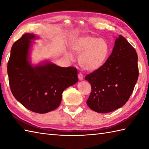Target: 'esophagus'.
I'll list each match as a JSON object with an SVG mask.
<instances>
[{"mask_svg": "<svg viewBox=\"0 0 149 149\" xmlns=\"http://www.w3.org/2000/svg\"><path fill=\"white\" fill-rule=\"evenodd\" d=\"M78 78L80 81H82L83 79V75L82 74V73H79V74H78Z\"/></svg>", "mask_w": 149, "mask_h": 149, "instance_id": "1", "label": "esophagus"}]
</instances>
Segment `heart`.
<instances>
[{
  "label": "heart",
  "instance_id": "heart-1",
  "mask_svg": "<svg viewBox=\"0 0 149 149\" xmlns=\"http://www.w3.org/2000/svg\"><path fill=\"white\" fill-rule=\"evenodd\" d=\"M73 52L80 54L79 63L85 70L95 71L100 68L108 58L110 47L105 40L99 38L84 36L77 38L70 45ZM69 58H72L71 53Z\"/></svg>",
  "mask_w": 149,
  "mask_h": 149
}]
</instances>
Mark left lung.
<instances>
[{
  "instance_id": "1",
  "label": "left lung",
  "mask_w": 149,
  "mask_h": 149,
  "mask_svg": "<svg viewBox=\"0 0 149 149\" xmlns=\"http://www.w3.org/2000/svg\"><path fill=\"white\" fill-rule=\"evenodd\" d=\"M138 75L136 50L124 37L119 35L105 63L85 77L91 86L87 105L99 113L120 108L129 100Z\"/></svg>"
}]
</instances>
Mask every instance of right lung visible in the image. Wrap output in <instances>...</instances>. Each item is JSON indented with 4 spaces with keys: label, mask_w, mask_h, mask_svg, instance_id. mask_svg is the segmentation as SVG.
I'll return each mask as SVG.
<instances>
[{
    "label": "right lung",
    "mask_w": 149,
    "mask_h": 149,
    "mask_svg": "<svg viewBox=\"0 0 149 149\" xmlns=\"http://www.w3.org/2000/svg\"><path fill=\"white\" fill-rule=\"evenodd\" d=\"M33 34H24L14 43L8 63L11 91L15 98L31 111L46 113L60 105L62 93L78 81L77 70L45 61L31 64L29 54Z\"/></svg>",
    "instance_id": "right-lung-1"
}]
</instances>
